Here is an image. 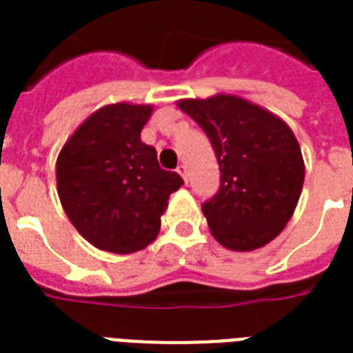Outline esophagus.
Returning a JSON list of instances; mask_svg holds the SVG:
<instances>
[{"label":"esophagus","instance_id":"1","mask_svg":"<svg viewBox=\"0 0 353 353\" xmlns=\"http://www.w3.org/2000/svg\"><path fill=\"white\" fill-rule=\"evenodd\" d=\"M176 173H179L180 176H182V179H184V180H188V169H186V165H184V163L176 167Z\"/></svg>","mask_w":353,"mask_h":353}]
</instances>
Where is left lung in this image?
<instances>
[{
    "label": "left lung",
    "mask_w": 353,
    "mask_h": 353,
    "mask_svg": "<svg viewBox=\"0 0 353 353\" xmlns=\"http://www.w3.org/2000/svg\"><path fill=\"white\" fill-rule=\"evenodd\" d=\"M176 105L207 133L222 173L218 194L201 207L212 236L235 252L271 243L290 222L305 182V161L290 125L230 94Z\"/></svg>",
    "instance_id": "1"
}]
</instances>
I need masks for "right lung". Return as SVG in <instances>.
<instances>
[{
  "label": "right lung",
  "mask_w": 353,
  "mask_h": 353,
  "mask_svg": "<svg viewBox=\"0 0 353 353\" xmlns=\"http://www.w3.org/2000/svg\"><path fill=\"white\" fill-rule=\"evenodd\" d=\"M152 110V105H105L77 128L56 161L61 207L99 250L146 248L158 236L169 195L184 184L141 141Z\"/></svg>",
  "instance_id": "obj_1"
}]
</instances>
